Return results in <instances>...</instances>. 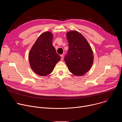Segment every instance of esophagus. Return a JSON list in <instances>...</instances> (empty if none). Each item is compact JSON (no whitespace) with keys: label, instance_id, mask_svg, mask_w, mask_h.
Returning <instances> with one entry per match:
<instances>
[{"label":"esophagus","instance_id":"1","mask_svg":"<svg viewBox=\"0 0 122 122\" xmlns=\"http://www.w3.org/2000/svg\"><path fill=\"white\" fill-rule=\"evenodd\" d=\"M61 56V60H63V59H64V56H63V55H61L60 56Z\"/></svg>","mask_w":122,"mask_h":122}]
</instances>
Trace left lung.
I'll return each instance as SVG.
<instances>
[{
    "label": "left lung",
    "instance_id": "8db88e82",
    "mask_svg": "<svg viewBox=\"0 0 122 122\" xmlns=\"http://www.w3.org/2000/svg\"><path fill=\"white\" fill-rule=\"evenodd\" d=\"M69 49L64 60L69 71L74 75L87 72L94 62L93 51L85 37L79 32L71 30L66 34Z\"/></svg>",
    "mask_w": 122,
    "mask_h": 122
}]
</instances>
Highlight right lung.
<instances>
[{
  "label": "right lung",
  "instance_id": "obj_1",
  "mask_svg": "<svg viewBox=\"0 0 122 122\" xmlns=\"http://www.w3.org/2000/svg\"><path fill=\"white\" fill-rule=\"evenodd\" d=\"M53 34L51 32L42 33L29 51L30 67L35 73L41 76L50 74L61 59L53 45Z\"/></svg>",
  "mask_w": 122,
  "mask_h": 122
}]
</instances>
